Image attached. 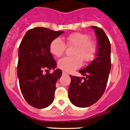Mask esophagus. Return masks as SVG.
<instances>
[{
  "instance_id": "esophagus-1",
  "label": "esophagus",
  "mask_w": 130,
  "mask_h": 130,
  "mask_svg": "<svg viewBox=\"0 0 130 130\" xmlns=\"http://www.w3.org/2000/svg\"><path fill=\"white\" fill-rule=\"evenodd\" d=\"M62 73H63V74H68L67 73V72H65V71H63Z\"/></svg>"
}]
</instances>
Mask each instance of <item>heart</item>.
I'll return each mask as SVG.
<instances>
[{
  "instance_id": "1",
  "label": "heart",
  "mask_w": 130,
  "mask_h": 130,
  "mask_svg": "<svg viewBox=\"0 0 130 130\" xmlns=\"http://www.w3.org/2000/svg\"><path fill=\"white\" fill-rule=\"evenodd\" d=\"M90 37L85 34L75 32L65 37L67 46H74L72 55L74 56L64 57L58 61L59 69L71 72L82 65L84 62H89L93 60L96 52L95 43L90 41ZM66 48L65 43L59 37H56L51 41L49 50L56 57H60L64 53Z\"/></svg>"
}]
</instances>
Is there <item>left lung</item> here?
Wrapping results in <instances>:
<instances>
[{
    "mask_svg": "<svg viewBox=\"0 0 130 130\" xmlns=\"http://www.w3.org/2000/svg\"><path fill=\"white\" fill-rule=\"evenodd\" d=\"M91 28L94 30L98 41L96 58L88 66L79 71L85 77L70 76L69 100L72 104L79 107L91 106L101 98L106 89L111 66V45L108 37L100 28L94 26Z\"/></svg>",
    "mask_w": 130,
    "mask_h": 130,
    "instance_id": "8db88e82",
    "label": "left lung"
}]
</instances>
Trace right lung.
Listing matches in <instances>:
<instances>
[{"label": "right lung", "instance_id": "1", "mask_svg": "<svg viewBox=\"0 0 130 130\" xmlns=\"http://www.w3.org/2000/svg\"><path fill=\"white\" fill-rule=\"evenodd\" d=\"M63 32L43 27L30 29L19 47L17 77L20 89L26 101L36 108H45L54 101L56 84L62 71L56 69L45 74L43 71L56 67L49 46Z\"/></svg>", "mask_w": 130, "mask_h": 130}]
</instances>
